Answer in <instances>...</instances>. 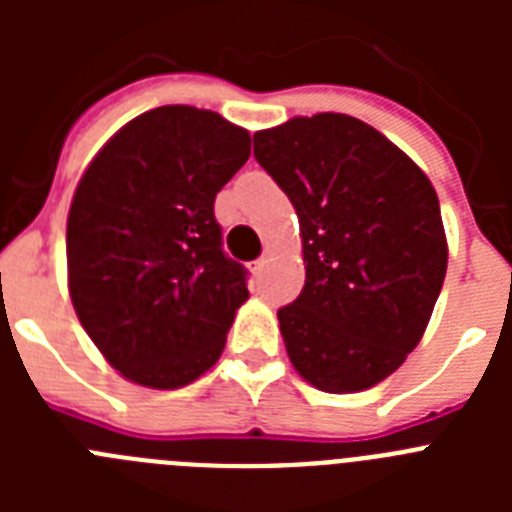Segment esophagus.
<instances>
[{
	"label": "esophagus",
	"instance_id": "obj_1",
	"mask_svg": "<svg viewBox=\"0 0 512 512\" xmlns=\"http://www.w3.org/2000/svg\"><path fill=\"white\" fill-rule=\"evenodd\" d=\"M266 264H269V256H261L259 261H253V274H261L266 269Z\"/></svg>",
	"mask_w": 512,
	"mask_h": 512
}]
</instances>
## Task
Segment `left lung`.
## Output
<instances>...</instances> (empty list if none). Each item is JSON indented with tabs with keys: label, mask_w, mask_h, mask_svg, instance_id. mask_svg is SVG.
<instances>
[{
	"label": "left lung",
	"mask_w": 512,
	"mask_h": 512,
	"mask_svg": "<svg viewBox=\"0 0 512 512\" xmlns=\"http://www.w3.org/2000/svg\"><path fill=\"white\" fill-rule=\"evenodd\" d=\"M253 156L300 217L305 287L277 312L289 361L323 392L369 390L418 346L441 295L436 189L392 140L338 112L259 130Z\"/></svg>",
	"instance_id": "obj_1"
}]
</instances>
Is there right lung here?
Segmentation results:
<instances>
[{
    "label": "right lung",
    "instance_id": "obj_1",
    "mask_svg": "<svg viewBox=\"0 0 512 512\" xmlns=\"http://www.w3.org/2000/svg\"><path fill=\"white\" fill-rule=\"evenodd\" d=\"M248 156V130L166 104L117 130L81 176L66 225L71 302L130 382L176 390L223 354L248 271L225 256L215 197Z\"/></svg>",
    "mask_w": 512,
    "mask_h": 512
}]
</instances>
